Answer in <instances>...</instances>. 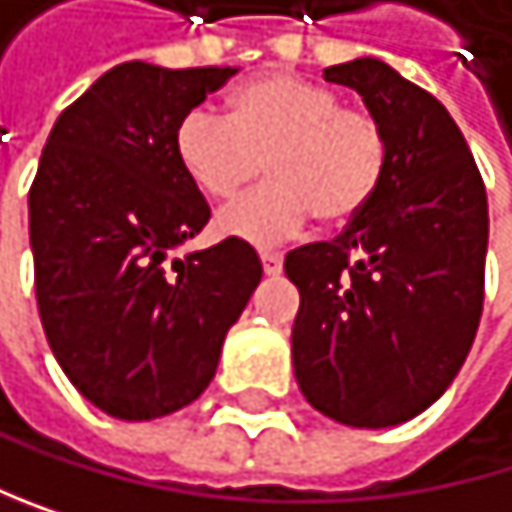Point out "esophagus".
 Masks as SVG:
<instances>
[{"label": "esophagus", "instance_id": "34e87169", "mask_svg": "<svg viewBox=\"0 0 512 512\" xmlns=\"http://www.w3.org/2000/svg\"><path fill=\"white\" fill-rule=\"evenodd\" d=\"M259 259H262L265 274H280V268H284V256L274 253V250H262V253H259Z\"/></svg>", "mask_w": 512, "mask_h": 512}]
</instances>
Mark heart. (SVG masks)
I'll use <instances>...</instances> for the list:
<instances>
[{
	"label": "heart",
	"instance_id": "obj_1",
	"mask_svg": "<svg viewBox=\"0 0 512 512\" xmlns=\"http://www.w3.org/2000/svg\"><path fill=\"white\" fill-rule=\"evenodd\" d=\"M176 161L210 201H235L265 170L271 180L219 216V228L253 244H280L317 216L354 219L388 173L391 140L381 118L317 82L265 72L244 82L228 115L195 106L173 134Z\"/></svg>",
	"mask_w": 512,
	"mask_h": 512
}]
</instances>
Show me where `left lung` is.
Masks as SVG:
<instances>
[{"instance_id":"1","label":"left lung","mask_w":512,"mask_h":512,"mask_svg":"<svg viewBox=\"0 0 512 512\" xmlns=\"http://www.w3.org/2000/svg\"><path fill=\"white\" fill-rule=\"evenodd\" d=\"M391 140L375 198L339 238L287 253L299 287L293 369L305 400L351 427H391L437 403L467 360L485 299L489 201L446 106L388 63L323 69Z\"/></svg>"}]
</instances>
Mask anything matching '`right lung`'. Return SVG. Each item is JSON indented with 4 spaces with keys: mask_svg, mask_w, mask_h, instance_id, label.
<instances>
[{
    "mask_svg": "<svg viewBox=\"0 0 512 512\" xmlns=\"http://www.w3.org/2000/svg\"><path fill=\"white\" fill-rule=\"evenodd\" d=\"M235 72L118 63L60 112L42 149L30 186L39 317L66 378L112 418L198 400L259 287L262 262L241 238L167 259L210 219L176 161V124Z\"/></svg>",
    "mask_w": 512,
    "mask_h": 512,
    "instance_id": "1",
    "label": "right lung"
}]
</instances>
